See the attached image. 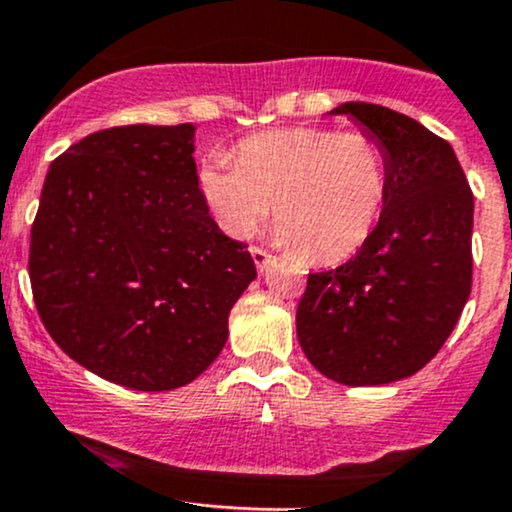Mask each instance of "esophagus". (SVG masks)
Masks as SVG:
<instances>
[{
  "label": "esophagus",
  "instance_id": "obj_1",
  "mask_svg": "<svg viewBox=\"0 0 512 512\" xmlns=\"http://www.w3.org/2000/svg\"><path fill=\"white\" fill-rule=\"evenodd\" d=\"M250 255H252V260H255L257 272H265L269 262H272V255H267V252L262 250V247H250Z\"/></svg>",
  "mask_w": 512,
  "mask_h": 512
}]
</instances>
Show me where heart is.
Returning a JSON list of instances; mask_svg holds the SVG:
<instances>
[{
    "label": "heart",
    "instance_id": "1",
    "mask_svg": "<svg viewBox=\"0 0 512 512\" xmlns=\"http://www.w3.org/2000/svg\"><path fill=\"white\" fill-rule=\"evenodd\" d=\"M199 194L223 233L247 238L272 213L277 243L340 262L372 238L389 196V160L364 133L282 128L240 140L233 162L199 167Z\"/></svg>",
    "mask_w": 512,
    "mask_h": 512
}]
</instances>
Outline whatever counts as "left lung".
Here are the masks:
<instances>
[{"instance_id":"8db88e82","label":"left lung","mask_w":512,"mask_h":512,"mask_svg":"<svg viewBox=\"0 0 512 512\" xmlns=\"http://www.w3.org/2000/svg\"><path fill=\"white\" fill-rule=\"evenodd\" d=\"M350 116L389 160L379 226L345 265L308 274L296 335L308 362L345 386H381L425 367L471 294L474 194L447 140L367 101Z\"/></svg>"}]
</instances>
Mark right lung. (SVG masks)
Wrapping results in <instances>:
<instances>
[{
	"instance_id": "1",
	"label": "right lung",
	"mask_w": 512,
	"mask_h": 512,
	"mask_svg": "<svg viewBox=\"0 0 512 512\" xmlns=\"http://www.w3.org/2000/svg\"><path fill=\"white\" fill-rule=\"evenodd\" d=\"M194 133L136 123L82 138L50 165L31 228L28 277L50 338L126 389L204 374L257 277L201 199Z\"/></svg>"
}]
</instances>
